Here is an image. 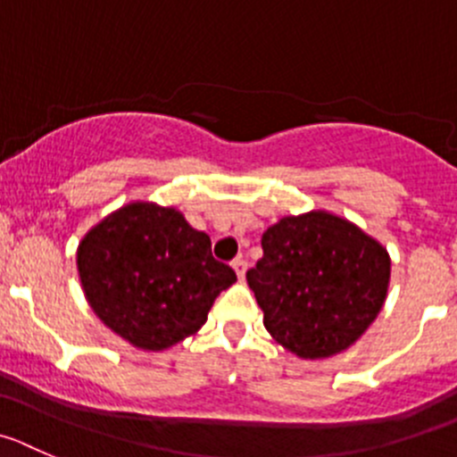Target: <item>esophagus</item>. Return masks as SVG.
Instances as JSON below:
<instances>
[{"mask_svg":"<svg viewBox=\"0 0 457 457\" xmlns=\"http://www.w3.org/2000/svg\"><path fill=\"white\" fill-rule=\"evenodd\" d=\"M232 268H234V272H237L238 279H243V277H245V270H248V262H245L243 257H238L232 262Z\"/></svg>","mask_w":457,"mask_h":457,"instance_id":"obj_1","label":"esophagus"}]
</instances>
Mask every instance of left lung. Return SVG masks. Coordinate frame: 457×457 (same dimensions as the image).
I'll return each mask as SVG.
<instances>
[{
  "mask_svg": "<svg viewBox=\"0 0 457 457\" xmlns=\"http://www.w3.org/2000/svg\"><path fill=\"white\" fill-rule=\"evenodd\" d=\"M262 248L245 279L263 327L304 361L352 347L386 304L390 254L343 216L325 209L284 216L263 232Z\"/></svg>",
  "mask_w": 457,
  "mask_h": 457,
  "instance_id": "8db88e82",
  "label": "left lung"
}]
</instances>
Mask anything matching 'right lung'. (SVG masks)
I'll return each instance as SVG.
<instances>
[{
    "label": "right lung",
    "mask_w": 457,
    "mask_h": 457,
    "mask_svg": "<svg viewBox=\"0 0 457 457\" xmlns=\"http://www.w3.org/2000/svg\"><path fill=\"white\" fill-rule=\"evenodd\" d=\"M85 300L108 329L144 352H164L207 322L237 281L212 241L176 207L132 200L87 229L76 250Z\"/></svg>",
    "instance_id": "add662e5"
}]
</instances>
